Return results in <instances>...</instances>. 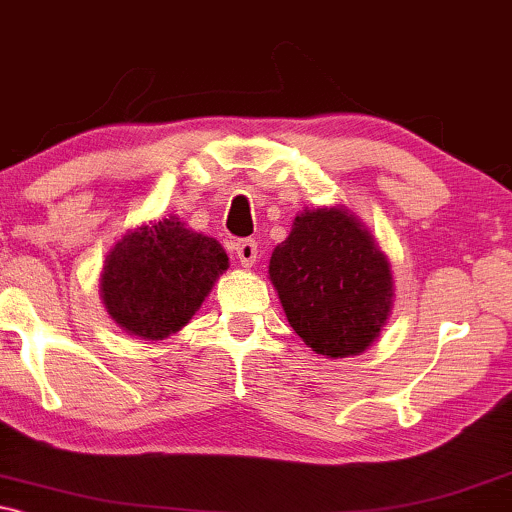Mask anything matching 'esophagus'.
I'll list each match as a JSON object with an SVG mask.
<instances>
[{"mask_svg": "<svg viewBox=\"0 0 512 512\" xmlns=\"http://www.w3.org/2000/svg\"><path fill=\"white\" fill-rule=\"evenodd\" d=\"M235 254L240 258V263L244 268H251L258 258V244L256 240H240L235 244Z\"/></svg>", "mask_w": 512, "mask_h": 512, "instance_id": "esophagus-1", "label": "esophagus"}]
</instances>
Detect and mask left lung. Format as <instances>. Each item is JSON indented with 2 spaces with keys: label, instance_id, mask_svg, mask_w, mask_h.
<instances>
[{
  "label": "left lung",
  "instance_id": "1",
  "mask_svg": "<svg viewBox=\"0 0 512 512\" xmlns=\"http://www.w3.org/2000/svg\"><path fill=\"white\" fill-rule=\"evenodd\" d=\"M270 279L286 319L326 359L361 354L387 324L394 282L373 237L345 209H305L275 247Z\"/></svg>",
  "mask_w": 512,
  "mask_h": 512
}]
</instances>
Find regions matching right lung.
I'll return each instance as SVG.
<instances>
[{
  "instance_id": "right-lung-1",
  "label": "right lung",
  "mask_w": 512,
  "mask_h": 512,
  "mask_svg": "<svg viewBox=\"0 0 512 512\" xmlns=\"http://www.w3.org/2000/svg\"><path fill=\"white\" fill-rule=\"evenodd\" d=\"M228 270L221 244L177 219L130 230L109 251L102 298L118 326L144 340H163L186 326Z\"/></svg>"
}]
</instances>
